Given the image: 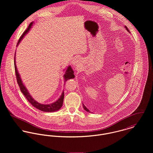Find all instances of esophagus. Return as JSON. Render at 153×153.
<instances>
[{
  "label": "esophagus",
  "instance_id": "34e87169",
  "mask_svg": "<svg viewBox=\"0 0 153 153\" xmlns=\"http://www.w3.org/2000/svg\"><path fill=\"white\" fill-rule=\"evenodd\" d=\"M79 60H78V59H76V60H75V61H74V65L75 66H78L79 65Z\"/></svg>",
  "mask_w": 153,
  "mask_h": 153
}]
</instances>
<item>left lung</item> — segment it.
Instances as JSON below:
<instances>
[{
	"mask_svg": "<svg viewBox=\"0 0 153 153\" xmlns=\"http://www.w3.org/2000/svg\"><path fill=\"white\" fill-rule=\"evenodd\" d=\"M125 27H126V28L127 30H128V32H130V30H129V29L127 28V27L126 26ZM83 107H84V109H85L86 111H87V112H91V111H89V110L87 108V107H85V106L84 104H83Z\"/></svg>",
	"mask_w": 153,
	"mask_h": 153,
	"instance_id": "8db88e82",
	"label": "left lung"
}]
</instances>
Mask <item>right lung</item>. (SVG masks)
<instances>
[{
  "mask_svg": "<svg viewBox=\"0 0 153 153\" xmlns=\"http://www.w3.org/2000/svg\"><path fill=\"white\" fill-rule=\"evenodd\" d=\"M33 24V22H31L29 26L27 27V28L26 29V30L23 33L22 36L20 37L18 42L17 44V46L18 45V44H19L20 41L22 39V38H23V36L29 32L30 28L31 27L32 25ZM14 63H15V74H16V79H17V82L18 84L20 87L21 91L23 93V94L24 95V96L26 97V98L27 100V101L36 108L39 109L42 111L44 112H54L56 111H58L60 109L63 104V102H64V92L63 91L61 96L60 97V98L55 102L52 103L51 104H41L40 103H38V102H36L35 100H33L32 98V97L30 96V95L29 94V93L28 92L27 89L24 86V85L22 83V80L21 79L20 75L18 72L17 70V68L15 64V58H14ZM64 79H65V82L69 79L71 78H74L75 75L74 74V71L72 69V68L69 66L68 68H67L65 74L64 75Z\"/></svg>",
  "mask_w": 153,
  "mask_h": 153,
  "instance_id": "right-lung-1",
  "label": "right lung"
}]
</instances>
